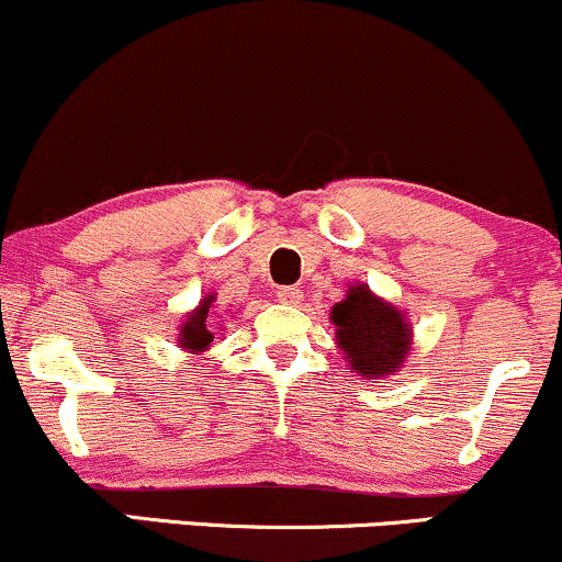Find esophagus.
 <instances>
[{
  "label": "esophagus",
  "mask_w": 562,
  "mask_h": 562,
  "mask_svg": "<svg viewBox=\"0 0 562 562\" xmlns=\"http://www.w3.org/2000/svg\"><path fill=\"white\" fill-rule=\"evenodd\" d=\"M279 300L283 302V305H300V302H302V289H297V286H283V289H279Z\"/></svg>",
  "instance_id": "34e87169"
}]
</instances>
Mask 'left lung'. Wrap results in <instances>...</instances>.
<instances>
[{
    "label": "left lung",
    "instance_id": "left-lung-1",
    "mask_svg": "<svg viewBox=\"0 0 562 562\" xmlns=\"http://www.w3.org/2000/svg\"><path fill=\"white\" fill-rule=\"evenodd\" d=\"M329 318L337 348L358 376L382 380L401 371L414 342V326L408 324L406 311L371 292L369 283H350Z\"/></svg>",
    "mask_w": 562,
    "mask_h": 562
}]
</instances>
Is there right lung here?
Segmentation results:
<instances>
[{"instance_id":"1","label":"right lung","mask_w":562,"mask_h":562,"mask_svg":"<svg viewBox=\"0 0 562 562\" xmlns=\"http://www.w3.org/2000/svg\"><path fill=\"white\" fill-rule=\"evenodd\" d=\"M212 302H214V297L210 294V297L201 300L199 305L180 321L178 348L191 352V356H204V352L210 350V342L214 339V334L210 329V321H206Z\"/></svg>"}]
</instances>
